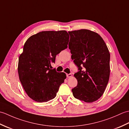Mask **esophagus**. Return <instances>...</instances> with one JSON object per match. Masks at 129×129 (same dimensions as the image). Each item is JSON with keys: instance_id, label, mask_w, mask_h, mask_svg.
<instances>
[{"instance_id": "1", "label": "esophagus", "mask_w": 129, "mask_h": 129, "mask_svg": "<svg viewBox=\"0 0 129 129\" xmlns=\"http://www.w3.org/2000/svg\"><path fill=\"white\" fill-rule=\"evenodd\" d=\"M67 78H71L72 76V74H67Z\"/></svg>"}]
</instances>
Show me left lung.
Wrapping results in <instances>:
<instances>
[{"instance_id":"left-lung-1","label":"left lung","mask_w":129,"mask_h":129,"mask_svg":"<svg viewBox=\"0 0 129 129\" xmlns=\"http://www.w3.org/2000/svg\"><path fill=\"white\" fill-rule=\"evenodd\" d=\"M72 59L77 65V86L72 90L76 99L86 103L98 100L105 91L110 76L109 49L100 35L87 29L68 32Z\"/></svg>"}]
</instances>
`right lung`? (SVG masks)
Listing matches in <instances>:
<instances>
[{
	"label": "right lung",
	"instance_id": "1",
	"mask_svg": "<svg viewBox=\"0 0 129 129\" xmlns=\"http://www.w3.org/2000/svg\"><path fill=\"white\" fill-rule=\"evenodd\" d=\"M69 35L67 31H43L29 37L19 57L18 71L27 95L43 103L56 96L67 75L51 69L60 52L68 48Z\"/></svg>",
	"mask_w": 129,
	"mask_h": 129
}]
</instances>
